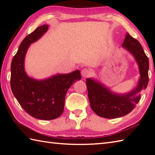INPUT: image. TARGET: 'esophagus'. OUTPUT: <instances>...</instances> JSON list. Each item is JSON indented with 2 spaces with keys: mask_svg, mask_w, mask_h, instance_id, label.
<instances>
[{
  "mask_svg": "<svg viewBox=\"0 0 155 155\" xmlns=\"http://www.w3.org/2000/svg\"><path fill=\"white\" fill-rule=\"evenodd\" d=\"M90 74H91V72L88 68H85L81 71V74L83 77H87L88 75H90Z\"/></svg>",
  "mask_w": 155,
  "mask_h": 155,
  "instance_id": "esophagus-1",
  "label": "esophagus"
}]
</instances>
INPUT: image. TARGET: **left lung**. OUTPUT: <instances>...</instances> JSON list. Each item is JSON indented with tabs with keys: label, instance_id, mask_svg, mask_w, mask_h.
<instances>
[{
	"label": "left lung",
	"instance_id": "obj_1",
	"mask_svg": "<svg viewBox=\"0 0 155 155\" xmlns=\"http://www.w3.org/2000/svg\"><path fill=\"white\" fill-rule=\"evenodd\" d=\"M122 47L133 55L139 65L140 77L133 90L126 94H116L92 78L86 80L91 107L97 115L103 118H118L130 113L140 100L139 93L145 89L149 83V58L140 42L127 33Z\"/></svg>",
	"mask_w": 155,
	"mask_h": 155
}]
</instances>
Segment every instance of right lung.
Listing matches in <instances>:
<instances>
[{"label":"right lung","instance_id":"right-lung-1","mask_svg":"<svg viewBox=\"0 0 155 155\" xmlns=\"http://www.w3.org/2000/svg\"><path fill=\"white\" fill-rule=\"evenodd\" d=\"M48 28L47 25H42L24 38L11 67L13 94L28 114L41 120H52L60 117L63 113L67 91L74 82L81 79L78 70L40 81L29 77L26 73L25 58L28 48L48 31Z\"/></svg>","mask_w":155,"mask_h":155}]
</instances>
